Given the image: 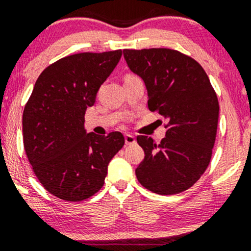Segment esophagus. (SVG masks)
<instances>
[{
  "label": "esophagus",
  "instance_id": "34e87169",
  "mask_svg": "<svg viewBox=\"0 0 251 251\" xmlns=\"http://www.w3.org/2000/svg\"><path fill=\"white\" fill-rule=\"evenodd\" d=\"M125 141H126V145H134L136 142V139H135V136H134V135H130V134H126Z\"/></svg>",
  "mask_w": 251,
  "mask_h": 251
}]
</instances>
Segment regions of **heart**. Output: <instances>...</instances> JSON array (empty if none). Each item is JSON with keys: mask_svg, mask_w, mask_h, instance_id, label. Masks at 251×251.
<instances>
[{"mask_svg": "<svg viewBox=\"0 0 251 251\" xmlns=\"http://www.w3.org/2000/svg\"><path fill=\"white\" fill-rule=\"evenodd\" d=\"M129 76H130V75H129Z\"/></svg>", "mask_w": 251, "mask_h": 251, "instance_id": "1", "label": "heart"}]
</instances>
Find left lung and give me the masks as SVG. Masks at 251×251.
I'll use <instances>...</instances> for the list:
<instances>
[{
  "instance_id": "1",
  "label": "left lung",
  "mask_w": 251,
  "mask_h": 251,
  "mask_svg": "<svg viewBox=\"0 0 251 251\" xmlns=\"http://www.w3.org/2000/svg\"><path fill=\"white\" fill-rule=\"evenodd\" d=\"M129 69L144 80L148 109L169 121L157 144L140 135L145 159L137 180L159 195L189 189L206 171L217 135L219 103L208 76L195 60L171 49L123 50Z\"/></svg>"
}]
</instances>
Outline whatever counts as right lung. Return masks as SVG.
<instances>
[{"label":"right lung","mask_w":251,"mask_h":251,"mask_svg":"<svg viewBox=\"0 0 251 251\" xmlns=\"http://www.w3.org/2000/svg\"><path fill=\"white\" fill-rule=\"evenodd\" d=\"M122 51L81 52L45 68L23 115L24 147L37 178L50 194L77 202L104 185L110 160L125 145L120 131L87 133L85 112L121 60Z\"/></svg>","instance_id":"1"}]
</instances>
